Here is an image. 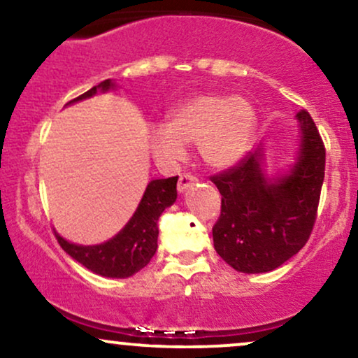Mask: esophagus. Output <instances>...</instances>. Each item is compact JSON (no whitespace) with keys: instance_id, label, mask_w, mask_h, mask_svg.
I'll list each match as a JSON object with an SVG mask.
<instances>
[{"instance_id":"34e87169","label":"esophagus","mask_w":358,"mask_h":358,"mask_svg":"<svg viewBox=\"0 0 358 358\" xmlns=\"http://www.w3.org/2000/svg\"><path fill=\"white\" fill-rule=\"evenodd\" d=\"M195 182H196V178L192 173H182L178 178V192H185Z\"/></svg>"}]
</instances>
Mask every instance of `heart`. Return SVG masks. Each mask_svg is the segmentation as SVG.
<instances>
[{"label": "heart", "mask_w": 358, "mask_h": 358, "mask_svg": "<svg viewBox=\"0 0 358 358\" xmlns=\"http://www.w3.org/2000/svg\"><path fill=\"white\" fill-rule=\"evenodd\" d=\"M256 129L249 101L225 94H200L171 110L165 126L150 134L153 155L165 165L183 159L185 146L196 145L200 158L212 168H229L248 153Z\"/></svg>", "instance_id": "b5f03b06"}]
</instances>
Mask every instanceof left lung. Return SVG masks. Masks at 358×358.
I'll use <instances>...</instances> for the list:
<instances>
[{
  "mask_svg": "<svg viewBox=\"0 0 358 358\" xmlns=\"http://www.w3.org/2000/svg\"><path fill=\"white\" fill-rule=\"evenodd\" d=\"M301 145L285 176L262 173V150L210 176L220 195V217L212 229L217 254L236 271L268 273L291 259L310 239L324 178V145L305 109L296 114Z\"/></svg>",
  "mask_w": 358,
  "mask_h": 358,
  "instance_id": "obj_1",
  "label": "left lung"
}]
</instances>
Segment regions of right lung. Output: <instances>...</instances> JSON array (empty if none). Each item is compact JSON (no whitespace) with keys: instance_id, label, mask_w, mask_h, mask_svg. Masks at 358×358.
Instances as JSON below:
<instances>
[{"instance_id":"add662e5","label":"right lung","mask_w":358,"mask_h":358,"mask_svg":"<svg viewBox=\"0 0 358 358\" xmlns=\"http://www.w3.org/2000/svg\"><path fill=\"white\" fill-rule=\"evenodd\" d=\"M110 79L94 85L72 102L92 97L97 90L106 92L113 89ZM176 182L178 176L151 180L136 212L131 217L121 232L104 244L77 245L67 242L55 232L60 248L84 268L106 278H129L143 269L158 249V219L166 207L176 200Z\"/></svg>"}]
</instances>
